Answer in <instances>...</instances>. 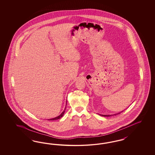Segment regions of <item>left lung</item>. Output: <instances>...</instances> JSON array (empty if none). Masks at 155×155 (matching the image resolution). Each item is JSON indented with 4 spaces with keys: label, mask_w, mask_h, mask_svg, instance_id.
I'll return each instance as SVG.
<instances>
[{
    "label": "left lung",
    "mask_w": 155,
    "mask_h": 155,
    "mask_svg": "<svg viewBox=\"0 0 155 155\" xmlns=\"http://www.w3.org/2000/svg\"><path fill=\"white\" fill-rule=\"evenodd\" d=\"M122 112H121V113H122ZM118 113V114H120V113ZM117 114H115V115H117ZM99 115H101V116H103V117H110V116H112V115H101V114H99Z\"/></svg>",
    "instance_id": "1"
}]
</instances>
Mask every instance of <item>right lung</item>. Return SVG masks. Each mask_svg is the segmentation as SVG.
<instances>
[{"label":"right lung","mask_w":155,"mask_h":155,"mask_svg":"<svg viewBox=\"0 0 155 155\" xmlns=\"http://www.w3.org/2000/svg\"><path fill=\"white\" fill-rule=\"evenodd\" d=\"M65 110H64V111L62 112V113H61V114L59 115V116H58V117H54V118H52V119H48V120H57V119H60V118H61V117H62V116L64 115V113H65Z\"/></svg>","instance_id":"right-lung-1"}]
</instances>
